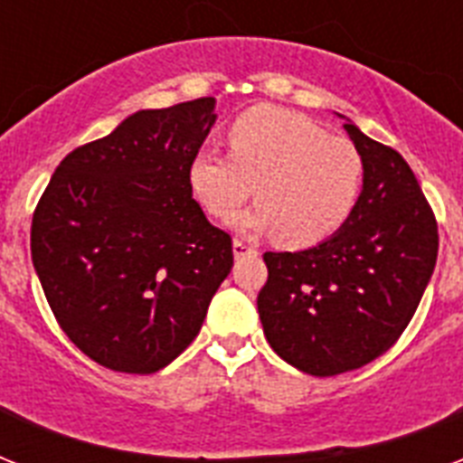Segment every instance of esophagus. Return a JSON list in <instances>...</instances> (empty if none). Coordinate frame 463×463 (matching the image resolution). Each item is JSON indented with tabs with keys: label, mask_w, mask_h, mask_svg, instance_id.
<instances>
[{
	"label": "esophagus",
	"mask_w": 463,
	"mask_h": 463,
	"mask_svg": "<svg viewBox=\"0 0 463 463\" xmlns=\"http://www.w3.org/2000/svg\"><path fill=\"white\" fill-rule=\"evenodd\" d=\"M254 252H257V250L245 245L242 240H232V254H235V257H245V254H254Z\"/></svg>",
	"instance_id": "esophagus-1"
}]
</instances>
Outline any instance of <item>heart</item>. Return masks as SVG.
Masks as SVG:
<instances>
[{"label":"heart","mask_w":463,"mask_h":463,"mask_svg":"<svg viewBox=\"0 0 463 463\" xmlns=\"http://www.w3.org/2000/svg\"><path fill=\"white\" fill-rule=\"evenodd\" d=\"M228 156L202 151L189 160V192L213 218H235L247 235L279 232L288 247L331 238L355 209L365 163L353 141L326 134L298 112L260 105L228 127Z\"/></svg>","instance_id":"obj_1"}]
</instances>
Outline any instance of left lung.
<instances>
[{"mask_svg":"<svg viewBox=\"0 0 463 463\" xmlns=\"http://www.w3.org/2000/svg\"><path fill=\"white\" fill-rule=\"evenodd\" d=\"M344 129L365 163L355 209L317 247L264 254L269 279L257 296L269 345L315 377L387 353L438 261V223L409 163L351 119Z\"/></svg>","mask_w":463,"mask_h":463,"instance_id":"left-lung-1","label":"left lung"}]
</instances>
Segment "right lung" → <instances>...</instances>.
<instances>
[{
    "label": "right lung",
    "mask_w": 463,
    "mask_h": 463,
    "mask_svg": "<svg viewBox=\"0 0 463 463\" xmlns=\"http://www.w3.org/2000/svg\"><path fill=\"white\" fill-rule=\"evenodd\" d=\"M213 108L196 98L134 112L61 160L33 213V267L61 331L115 373L173 363L231 274V235L187 182Z\"/></svg>",
    "instance_id": "obj_1"
}]
</instances>
